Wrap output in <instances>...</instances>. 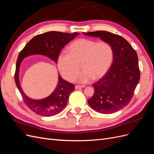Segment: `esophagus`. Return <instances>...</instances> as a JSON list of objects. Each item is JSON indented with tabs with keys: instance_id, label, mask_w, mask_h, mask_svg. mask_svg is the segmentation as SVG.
Instances as JSON below:
<instances>
[{
	"instance_id": "esophagus-1",
	"label": "esophagus",
	"mask_w": 154,
	"mask_h": 154,
	"mask_svg": "<svg viewBox=\"0 0 154 154\" xmlns=\"http://www.w3.org/2000/svg\"><path fill=\"white\" fill-rule=\"evenodd\" d=\"M85 85H76L75 86V88L76 89H78V88H84Z\"/></svg>"
}]
</instances>
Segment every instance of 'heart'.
<instances>
[{
  "mask_svg": "<svg viewBox=\"0 0 154 154\" xmlns=\"http://www.w3.org/2000/svg\"><path fill=\"white\" fill-rule=\"evenodd\" d=\"M68 53L63 52L58 57V67L64 78L72 81L81 66L82 71L76 79L80 83H87L93 78L100 79L109 71L114 60V50L106 42L80 38L69 45Z\"/></svg>",
  "mask_w": 154,
  "mask_h": 154,
  "instance_id": "b5f03b06",
  "label": "heart"
}]
</instances>
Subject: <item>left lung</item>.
I'll return each mask as SVG.
<instances>
[{"instance_id":"8db88e82","label":"left lung","mask_w":154,"mask_h":154,"mask_svg":"<svg viewBox=\"0 0 154 154\" xmlns=\"http://www.w3.org/2000/svg\"><path fill=\"white\" fill-rule=\"evenodd\" d=\"M99 37L109 43L114 50V61L109 71L93 83L94 95L88 100L91 108L101 114H112L131 101L140 79L137 54L123 37L105 31L83 32Z\"/></svg>"}]
</instances>
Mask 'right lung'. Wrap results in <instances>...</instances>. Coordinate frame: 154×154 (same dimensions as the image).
Returning a JSON list of instances; mask_svg holds the SVG:
<instances>
[{
  "label": "right lung",
  "instance_id": "1",
  "mask_svg": "<svg viewBox=\"0 0 154 154\" xmlns=\"http://www.w3.org/2000/svg\"><path fill=\"white\" fill-rule=\"evenodd\" d=\"M79 32L67 33L58 31H49L34 36L18 54L16 63L15 81L25 104L35 113L42 116H53L63 110L66 106L69 97L75 89L74 85L63 80L58 74L57 87L51 94L43 99L34 100L27 96L23 91L19 81V72L22 60L31 55L40 54L48 57L57 63L60 51L76 36Z\"/></svg>",
  "mask_w": 154,
  "mask_h": 154
}]
</instances>
